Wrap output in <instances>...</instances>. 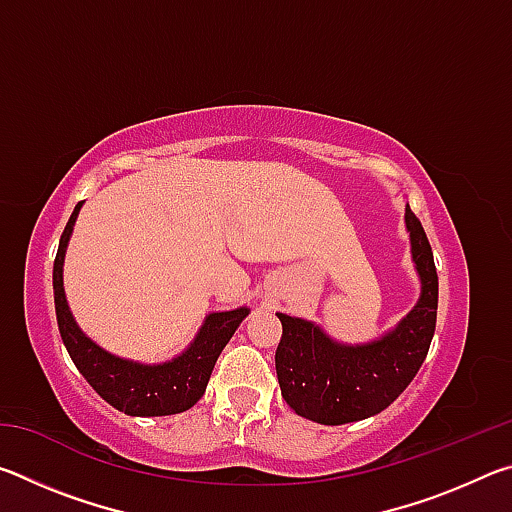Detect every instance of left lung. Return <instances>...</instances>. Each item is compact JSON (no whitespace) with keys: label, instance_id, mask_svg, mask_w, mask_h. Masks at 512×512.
Segmentation results:
<instances>
[{"label":"left lung","instance_id":"left-lung-1","mask_svg":"<svg viewBox=\"0 0 512 512\" xmlns=\"http://www.w3.org/2000/svg\"><path fill=\"white\" fill-rule=\"evenodd\" d=\"M411 255L420 275V298L395 329L377 341L339 343L311 320L277 314L282 339L275 370L282 397L302 418L320 424L366 420L391 406L418 375L436 332L438 273L429 239L406 205Z\"/></svg>","mask_w":512,"mask_h":512}]
</instances>
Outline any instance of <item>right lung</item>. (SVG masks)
<instances>
[{
  "mask_svg": "<svg viewBox=\"0 0 512 512\" xmlns=\"http://www.w3.org/2000/svg\"><path fill=\"white\" fill-rule=\"evenodd\" d=\"M81 205L83 203L76 205L72 216H69L54 259L56 318L69 357L94 391L121 413L153 418V415H173L192 409L205 393L221 350L228 345L250 309L239 307L210 314L205 318L203 327L198 329L194 343L180 357L155 363V366L121 359L99 348L76 325L63 289L65 250Z\"/></svg>",
  "mask_w": 512,
  "mask_h": 512,
  "instance_id": "right-lung-1",
  "label": "right lung"
}]
</instances>
